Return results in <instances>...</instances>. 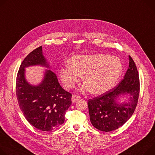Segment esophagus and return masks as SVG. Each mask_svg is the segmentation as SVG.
I'll return each mask as SVG.
<instances>
[{"label":"esophagus","mask_w":155,"mask_h":155,"mask_svg":"<svg viewBox=\"0 0 155 155\" xmlns=\"http://www.w3.org/2000/svg\"><path fill=\"white\" fill-rule=\"evenodd\" d=\"M80 98V97L77 94H74L72 97V101L73 103H75L77 101H78L79 99Z\"/></svg>","instance_id":"obj_1"}]
</instances>
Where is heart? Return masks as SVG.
<instances>
[{
  "instance_id": "obj_1",
  "label": "heart",
  "mask_w": 155,
  "mask_h": 155,
  "mask_svg": "<svg viewBox=\"0 0 155 155\" xmlns=\"http://www.w3.org/2000/svg\"><path fill=\"white\" fill-rule=\"evenodd\" d=\"M68 64L60 70L63 85L66 88H72L85 73L83 80L87 85L82 90L89 87L93 94H101L111 89L122 72L119 59L106 54L75 55Z\"/></svg>"
}]
</instances>
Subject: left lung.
Returning a JSON list of instances; mask_svg holds the SVG:
<instances>
[{
    "instance_id": "obj_1",
    "label": "left lung",
    "mask_w": 155,
    "mask_h": 155,
    "mask_svg": "<svg viewBox=\"0 0 155 155\" xmlns=\"http://www.w3.org/2000/svg\"><path fill=\"white\" fill-rule=\"evenodd\" d=\"M129 58V68L124 78L114 88L88 101L91 123L101 131L110 132L119 129L130 119L136 108L140 80L135 64L130 55ZM125 94L130 96L129 102L119 104L117 99Z\"/></svg>"
}]
</instances>
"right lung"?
Here are the masks:
<instances>
[{
	"instance_id": "add662e5",
	"label": "right lung",
	"mask_w": 155,
	"mask_h": 155,
	"mask_svg": "<svg viewBox=\"0 0 155 155\" xmlns=\"http://www.w3.org/2000/svg\"><path fill=\"white\" fill-rule=\"evenodd\" d=\"M42 46L24 59L17 76L16 95L19 106L28 122L36 129L49 132L64 122L66 111L72 104V94L64 90L56 75L45 72L39 85L33 86L26 80L25 68L40 65L49 67L43 55Z\"/></svg>"
}]
</instances>
